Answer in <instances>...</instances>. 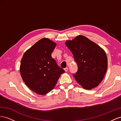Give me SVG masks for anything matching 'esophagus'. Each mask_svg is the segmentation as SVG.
Here are the masks:
<instances>
[{"instance_id": "obj_1", "label": "esophagus", "mask_w": 121, "mask_h": 121, "mask_svg": "<svg viewBox=\"0 0 121 121\" xmlns=\"http://www.w3.org/2000/svg\"><path fill=\"white\" fill-rule=\"evenodd\" d=\"M68 69H68L67 67H66L65 69H64V70H65V72H67V71H68Z\"/></svg>"}]
</instances>
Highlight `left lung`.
Returning a JSON list of instances; mask_svg holds the SVG:
<instances>
[{
	"label": "left lung",
	"instance_id": "obj_1",
	"mask_svg": "<svg viewBox=\"0 0 121 121\" xmlns=\"http://www.w3.org/2000/svg\"><path fill=\"white\" fill-rule=\"evenodd\" d=\"M78 65L76 81L87 90L98 86L106 73L108 61L104 49L87 37L78 35L65 42Z\"/></svg>",
	"mask_w": 121,
	"mask_h": 121
}]
</instances>
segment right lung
Masks as SVG:
<instances>
[{"mask_svg":"<svg viewBox=\"0 0 121 121\" xmlns=\"http://www.w3.org/2000/svg\"><path fill=\"white\" fill-rule=\"evenodd\" d=\"M56 45L50 39L43 38L27 49L21 60L20 72L23 82L38 95L50 92L65 73L52 57Z\"/></svg>","mask_w":121,"mask_h":121,"instance_id":"right-lung-1","label":"right lung"}]
</instances>
